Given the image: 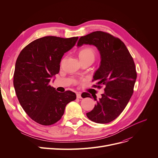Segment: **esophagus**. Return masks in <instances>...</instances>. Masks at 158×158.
Masks as SVG:
<instances>
[{"mask_svg": "<svg viewBox=\"0 0 158 158\" xmlns=\"http://www.w3.org/2000/svg\"><path fill=\"white\" fill-rule=\"evenodd\" d=\"M76 96H77V98H82L81 93H77Z\"/></svg>", "mask_w": 158, "mask_h": 158, "instance_id": "34e87169", "label": "esophagus"}]
</instances>
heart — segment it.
Wrapping results in <instances>:
<instances>
[{"label":"heart","instance_id":"heart-1","mask_svg":"<svg viewBox=\"0 0 158 158\" xmlns=\"http://www.w3.org/2000/svg\"><path fill=\"white\" fill-rule=\"evenodd\" d=\"M95 53L94 50L92 48L86 47L81 49L79 52V57L80 61L85 60H89L95 59Z\"/></svg>","mask_w":158,"mask_h":158}]
</instances>
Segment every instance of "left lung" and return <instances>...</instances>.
I'll use <instances>...</instances> for the list:
<instances>
[{
	"label": "left lung",
	"mask_w": 158,
	"mask_h": 158,
	"mask_svg": "<svg viewBox=\"0 0 158 158\" xmlns=\"http://www.w3.org/2000/svg\"><path fill=\"white\" fill-rule=\"evenodd\" d=\"M83 44L95 46L101 54V64L95 72L94 88L105 86L104 93L97 100L87 117L98 123H109L117 118L125 109L133 94L137 73L133 59L125 44L109 33L95 31L81 36L77 47ZM90 97V94L86 93ZM93 96V95H92Z\"/></svg>",
	"instance_id": "left-lung-1"
}]
</instances>
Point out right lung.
<instances>
[{"label": "right lung", "mask_w": 158, "mask_h": 158, "mask_svg": "<svg viewBox=\"0 0 158 158\" xmlns=\"http://www.w3.org/2000/svg\"><path fill=\"white\" fill-rule=\"evenodd\" d=\"M77 40L52 36L38 38L24 47L16 60L13 76L16 96L29 117L41 125L59 121L66 104L76 100L75 93L58 92L49 82L59 73L63 56Z\"/></svg>", "instance_id": "1"}]
</instances>
